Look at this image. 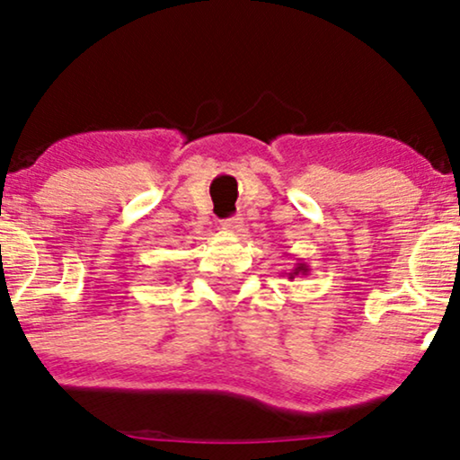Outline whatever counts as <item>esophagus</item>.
Masks as SVG:
<instances>
[{"label":"esophagus","mask_w":460,"mask_h":460,"mask_svg":"<svg viewBox=\"0 0 460 460\" xmlns=\"http://www.w3.org/2000/svg\"><path fill=\"white\" fill-rule=\"evenodd\" d=\"M242 218H237V216H231V218L223 220V229L229 231V234H240L242 231Z\"/></svg>","instance_id":"34e87169"}]
</instances>
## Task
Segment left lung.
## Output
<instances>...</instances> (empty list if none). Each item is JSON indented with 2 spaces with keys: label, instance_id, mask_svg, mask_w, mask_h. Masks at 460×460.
Segmentation results:
<instances>
[{
  "label": "left lung",
  "instance_id": "obj_1",
  "mask_svg": "<svg viewBox=\"0 0 460 460\" xmlns=\"http://www.w3.org/2000/svg\"><path fill=\"white\" fill-rule=\"evenodd\" d=\"M309 270H311V268L303 261V263H296V266H294L292 270L285 272V274H288V279H296V277H307Z\"/></svg>",
  "mask_w": 460,
  "mask_h": 460
}]
</instances>
